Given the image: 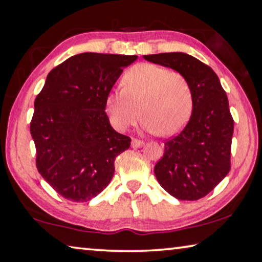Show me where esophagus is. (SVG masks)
Here are the masks:
<instances>
[{
    "label": "esophagus",
    "mask_w": 262,
    "mask_h": 262,
    "mask_svg": "<svg viewBox=\"0 0 262 262\" xmlns=\"http://www.w3.org/2000/svg\"><path fill=\"white\" fill-rule=\"evenodd\" d=\"M144 145V142L143 141H141V139H137V138H134L132 139V142H131V146L132 148H141V146H143Z\"/></svg>",
    "instance_id": "34e87169"
}]
</instances>
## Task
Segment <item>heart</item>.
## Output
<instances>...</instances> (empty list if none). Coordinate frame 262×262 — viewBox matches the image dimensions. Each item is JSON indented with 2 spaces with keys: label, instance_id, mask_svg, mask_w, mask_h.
I'll list each match as a JSON object with an SVG mask.
<instances>
[{
  "label": "heart",
  "instance_id": "heart-1",
  "mask_svg": "<svg viewBox=\"0 0 262 262\" xmlns=\"http://www.w3.org/2000/svg\"><path fill=\"white\" fill-rule=\"evenodd\" d=\"M123 89L106 98V112L112 126L124 132L143 118V128L162 136L178 134L193 110V92L184 75L168 68L143 63L132 67L121 78Z\"/></svg>",
  "mask_w": 262,
  "mask_h": 262
}]
</instances>
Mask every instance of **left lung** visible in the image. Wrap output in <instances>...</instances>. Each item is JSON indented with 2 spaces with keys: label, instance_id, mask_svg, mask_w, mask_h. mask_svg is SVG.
<instances>
[{
  "label": "left lung",
  "instance_id": "left-lung-1",
  "mask_svg": "<svg viewBox=\"0 0 262 262\" xmlns=\"http://www.w3.org/2000/svg\"><path fill=\"white\" fill-rule=\"evenodd\" d=\"M148 62L170 68L187 78L193 110L184 130L164 143L155 166L160 185L179 200H198L230 170L234 119L220 78L209 66L182 52L145 55Z\"/></svg>",
  "mask_w": 262,
  "mask_h": 262
}]
</instances>
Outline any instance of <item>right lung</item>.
Returning a JSON list of instances; mask_svg holds the SVG:
<instances>
[{
    "instance_id": "add662e5",
    "label": "right lung",
    "mask_w": 262,
    "mask_h": 262,
    "mask_svg": "<svg viewBox=\"0 0 262 262\" xmlns=\"http://www.w3.org/2000/svg\"><path fill=\"white\" fill-rule=\"evenodd\" d=\"M137 56L85 52L50 71L31 121L37 169L70 202H88L112 180L116 157L131 138L111 126L106 98Z\"/></svg>"
}]
</instances>
